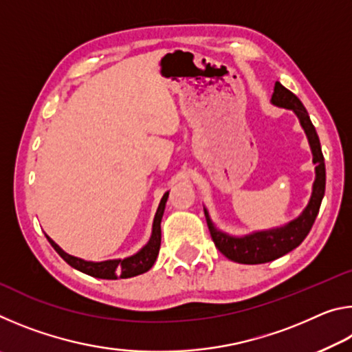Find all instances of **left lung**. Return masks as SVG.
I'll return each instance as SVG.
<instances>
[{
	"mask_svg": "<svg viewBox=\"0 0 352 352\" xmlns=\"http://www.w3.org/2000/svg\"><path fill=\"white\" fill-rule=\"evenodd\" d=\"M270 102L281 109L292 110L296 115L300 126L305 130L307 136L309 147L312 152V163L315 166V180L312 184V194L309 199L302 212L296 219L290 222L275 226L270 230L253 231V233L245 236H233L219 230L210 217L206 208H204L208 228L214 243L219 248V252L226 258L239 262V264H264V262L275 261L281 256L287 254L292 250L296 248L300 243L306 239V236L311 231L312 225L317 219L320 211L321 200L324 197L326 188V168L324 158L321 153V146L318 135L315 132V127L309 118V113L301 104L294 93L287 90L281 83H275Z\"/></svg>",
	"mask_w": 352,
	"mask_h": 352,
	"instance_id": "1",
	"label": "left lung"
}]
</instances>
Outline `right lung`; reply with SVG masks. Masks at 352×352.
I'll use <instances>...</instances> for the list:
<instances>
[{
    "label": "right lung",
    "mask_w": 352,
    "mask_h": 352,
    "mask_svg": "<svg viewBox=\"0 0 352 352\" xmlns=\"http://www.w3.org/2000/svg\"><path fill=\"white\" fill-rule=\"evenodd\" d=\"M169 197V190L163 195V199L160 200L158 210L155 212L153 223H152V234L148 237V241L144 247L138 250L135 254L127 256L124 259H107L100 262L85 261L76 256H71L67 252L57 245V243L46 234V239L54 247L56 252L62 256L63 261H67L73 269L79 270L85 275H90L94 278L100 279H119V278H132L146 273L147 270L152 269V265L157 261V256L160 252V245H162V219L164 214L166 201Z\"/></svg>",
    "instance_id": "add662e5"
}]
</instances>
